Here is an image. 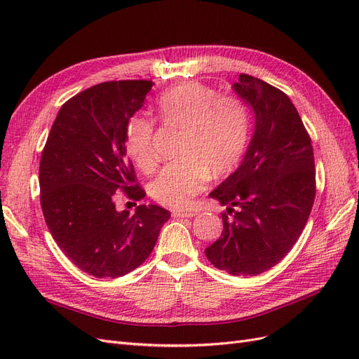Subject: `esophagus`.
Masks as SVG:
<instances>
[{
	"label": "esophagus",
	"instance_id": "34e87169",
	"mask_svg": "<svg viewBox=\"0 0 359 359\" xmlns=\"http://www.w3.org/2000/svg\"><path fill=\"white\" fill-rule=\"evenodd\" d=\"M172 215L177 217V219H190V217L194 215V212L193 211H173Z\"/></svg>",
	"mask_w": 359,
	"mask_h": 359
}]
</instances>
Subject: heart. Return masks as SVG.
Masks as SVG:
<instances>
[{
	"label": "heart",
	"instance_id": "b5f03b06",
	"mask_svg": "<svg viewBox=\"0 0 359 359\" xmlns=\"http://www.w3.org/2000/svg\"><path fill=\"white\" fill-rule=\"evenodd\" d=\"M163 123L181 128L178 154L151 182V196L169 208H186L199 194L211 172L224 175L240 163L248 140L250 115L235 95H219L210 86L187 82L163 93L157 100ZM156 124L145 116H132L126 127V149L136 166L154 170Z\"/></svg>",
	"mask_w": 359,
	"mask_h": 359
}]
</instances>
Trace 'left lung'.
Segmentation results:
<instances>
[{"label": "left lung", "instance_id": "1", "mask_svg": "<svg viewBox=\"0 0 359 359\" xmlns=\"http://www.w3.org/2000/svg\"><path fill=\"white\" fill-rule=\"evenodd\" d=\"M233 91L253 109L255 133L240 168L210 193L229 206L222 236L205 255L232 276H257L299 238L316 196V172L311 139L283 91L244 73Z\"/></svg>", "mask_w": 359, "mask_h": 359}]
</instances>
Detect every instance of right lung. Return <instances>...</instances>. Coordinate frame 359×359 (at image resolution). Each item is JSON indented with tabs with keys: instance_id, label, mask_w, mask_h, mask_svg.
I'll use <instances>...</instances> for the list:
<instances>
[{
	"instance_id": "right-lung-1",
	"label": "right lung",
	"mask_w": 359,
	"mask_h": 359,
	"mask_svg": "<svg viewBox=\"0 0 359 359\" xmlns=\"http://www.w3.org/2000/svg\"><path fill=\"white\" fill-rule=\"evenodd\" d=\"M153 81L94 85L61 106L40 158V203L46 224L72 262L97 278L132 273L153 252L170 212L139 205L118 211V191L142 201L127 158L126 127Z\"/></svg>"
}]
</instances>
